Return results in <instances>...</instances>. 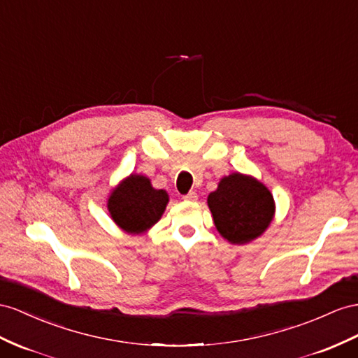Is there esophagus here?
<instances>
[{"label":"esophagus","instance_id":"esophagus-1","mask_svg":"<svg viewBox=\"0 0 358 358\" xmlns=\"http://www.w3.org/2000/svg\"><path fill=\"white\" fill-rule=\"evenodd\" d=\"M182 199L185 201H196L198 199V195H196V192H194V190H190L189 194H186L185 196H182Z\"/></svg>","mask_w":358,"mask_h":358}]
</instances>
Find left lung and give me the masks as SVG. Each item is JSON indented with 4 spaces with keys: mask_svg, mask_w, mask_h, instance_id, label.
Masks as SVG:
<instances>
[{
    "mask_svg": "<svg viewBox=\"0 0 358 358\" xmlns=\"http://www.w3.org/2000/svg\"><path fill=\"white\" fill-rule=\"evenodd\" d=\"M208 207L217 231L231 243H248L269 227L273 196L262 182L236 172L221 180L208 195Z\"/></svg>",
    "mask_w": 358,
    "mask_h": 358,
    "instance_id": "1",
    "label": "left lung"
}]
</instances>
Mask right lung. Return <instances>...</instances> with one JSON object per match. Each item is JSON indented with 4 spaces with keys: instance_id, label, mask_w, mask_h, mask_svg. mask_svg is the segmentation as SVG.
<instances>
[{
    "instance_id": "obj_1",
    "label": "right lung",
    "mask_w": 358,
    "mask_h": 358,
    "mask_svg": "<svg viewBox=\"0 0 358 358\" xmlns=\"http://www.w3.org/2000/svg\"><path fill=\"white\" fill-rule=\"evenodd\" d=\"M168 194L151 186L143 176H130L108 198V212L127 233H142L162 217Z\"/></svg>"
}]
</instances>
